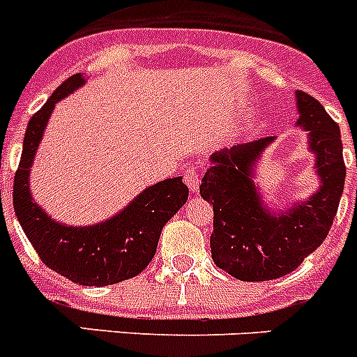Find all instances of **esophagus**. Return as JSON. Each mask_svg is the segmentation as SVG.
<instances>
[{"instance_id": "1", "label": "esophagus", "mask_w": 357, "mask_h": 357, "mask_svg": "<svg viewBox=\"0 0 357 357\" xmlns=\"http://www.w3.org/2000/svg\"><path fill=\"white\" fill-rule=\"evenodd\" d=\"M184 178L188 188L191 189V193H198V188H200V169L198 168H188L184 172Z\"/></svg>"}]
</instances>
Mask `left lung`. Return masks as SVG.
<instances>
[{
    "instance_id": "8db88e82",
    "label": "left lung",
    "mask_w": 357,
    "mask_h": 357,
    "mask_svg": "<svg viewBox=\"0 0 357 357\" xmlns=\"http://www.w3.org/2000/svg\"><path fill=\"white\" fill-rule=\"evenodd\" d=\"M301 125L307 132L309 150L320 188L288 211H273L254 182L255 164L273 143L264 137L211 155L200 195L213 206V261L223 272L247 282L279 279L301 266L329 234L345 184V162L338 123L318 100L296 91Z\"/></svg>"
}]
</instances>
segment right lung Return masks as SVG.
<instances>
[{
	"label": "right lung",
	"mask_w": 357,
	"mask_h": 357,
	"mask_svg": "<svg viewBox=\"0 0 357 357\" xmlns=\"http://www.w3.org/2000/svg\"><path fill=\"white\" fill-rule=\"evenodd\" d=\"M85 84L69 77L28 121L21 162L14 176V209L40 261L75 284L109 286L139 275L157 252L162 227L188 200L182 176L157 182L105 222L69 227L55 222L30 193V168L55 103Z\"/></svg>",
	"instance_id": "obj_1"
}]
</instances>
